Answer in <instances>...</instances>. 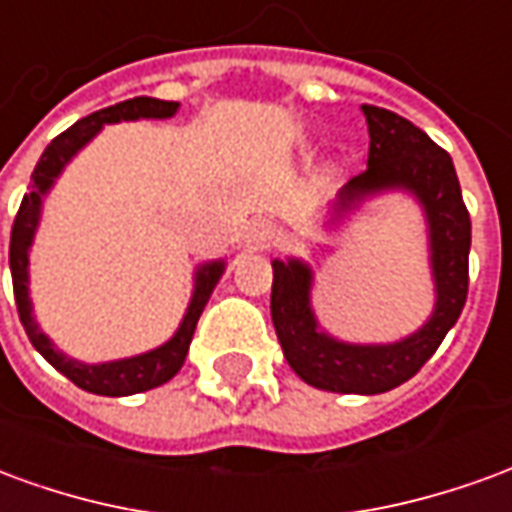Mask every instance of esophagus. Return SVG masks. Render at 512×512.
I'll return each mask as SVG.
<instances>
[{
    "instance_id": "obj_1",
    "label": "esophagus",
    "mask_w": 512,
    "mask_h": 512,
    "mask_svg": "<svg viewBox=\"0 0 512 512\" xmlns=\"http://www.w3.org/2000/svg\"><path fill=\"white\" fill-rule=\"evenodd\" d=\"M277 241V227L268 222V219H255L246 230V246L249 249H268V246Z\"/></svg>"
}]
</instances>
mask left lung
I'll return each mask as SVG.
<instances>
[{"label": "left lung", "mask_w": 512, "mask_h": 512, "mask_svg": "<svg viewBox=\"0 0 512 512\" xmlns=\"http://www.w3.org/2000/svg\"><path fill=\"white\" fill-rule=\"evenodd\" d=\"M370 134L367 169L345 183L329 208L326 227L340 224L367 200L403 191L417 202L428 227V263L433 277V312L417 332L395 343H345L321 329L312 310V268L299 260H271V321L293 373L315 389L340 395H381L395 389L436 354L461 318L469 290L472 222L463 205L452 158L406 117L378 106H362Z\"/></svg>", "instance_id": "8db88e82"}]
</instances>
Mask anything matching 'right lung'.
<instances>
[{"instance_id": "obj_1", "label": "right lung", "mask_w": 512, "mask_h": 512, "mask_svg": "<svg viewBox=\"0 0 512 512\" xmlns=\"http://www.w3.org/2000/svg\"><path fill=\"white\" fill-rule=\"evenodd\" d=\"M178 109V101H158V98L139 95V98L106 106L101 112H93V115H87L79 123H73L68 131H62L57 139H51V145L43 150L38 167L32 172L29 191L24 194L16 222H13V233H10V274H13L18 318L24 323L29 343L35 345V351L54 370H60L62 376L71 378L79 389L93 392V395L126 397L167 384L169 378L175 376L183 367V362H186L197 321H200L202 310H205V304L211 299L216 282L222 279L227 263L224 260H208V263L197 266V271H194V290H191L186 315L180 321L178 332L172 334L167 343L158 345L153 351H145V354L87 365V362H79L73 356L62 354L60 348L49 340V334H43V329L35 321V315H32V299H29V249H32V241H35V233H38L43 200L54 189L62 169L71 164L73 156L82 147L90 145L95 136L101 134V128L112 126V123H123V120L126 123L128 120H169V117H175Z\"/></svg>"}]
</instances>
